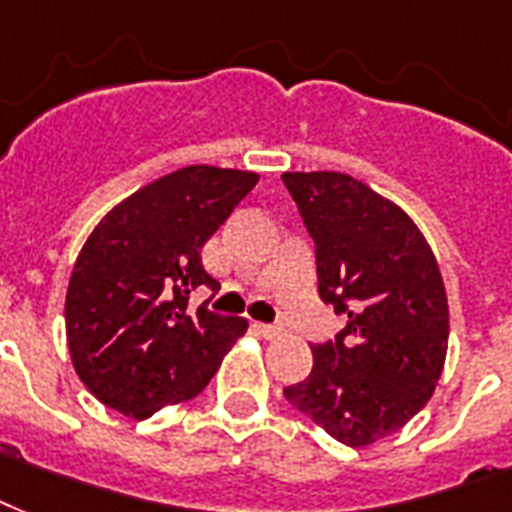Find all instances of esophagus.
Returning a JSON list of instances; mask_svg holds the SVG:
<instances>
[{
    "mask_svg": "<svg viewBox=\"0 0 512 512\" xmlns=\"http://www.w3.org/2000/svg\"><path fill=\"white\" fill-rule=\"evenodd\" d=\"M256 331H259V336H264V339H277V336H283V328L267 326V323H256Z\"/></svg>",
    "mask_w": 512,
    "mask_h": 512,
    "instance_id": "obj_1",
    "label": "esophagus"
}]
</instances>
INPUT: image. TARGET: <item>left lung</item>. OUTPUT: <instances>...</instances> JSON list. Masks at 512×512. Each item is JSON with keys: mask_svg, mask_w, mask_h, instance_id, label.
<instances>
[{"mask_svg": "<svg viewBox=\"0 0 512 512\" xmlns=\"http://www.w3.org/2000/svg\"><path fill=\"white\" fill-rule=\"evenodd\" d=\"M315 240L318 291L347 326L312 344L285 387L296 411L344 446L398 433L433 398L449 350V301L433 248L408 213L336 170L283 173Z\"/></svg>", "mask_w": 512, "mask_h": 512, "instance_id": "obj_1", "label": "left lung"}]
</instances>
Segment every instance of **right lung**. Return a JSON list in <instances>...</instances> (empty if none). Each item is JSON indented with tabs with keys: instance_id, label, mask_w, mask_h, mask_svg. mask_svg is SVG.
Returning a JSON list of instances; mask_svg holds the SVG:
<instances>
[{
	"instance_id": "obj_1",
	"label": "right lung",
	"mask_w": 512,
	"mask_h": 512,
	"mask_svg": "<svg viewBox=\"0 0 512 512\" xmlns=\"http://www.w3.org/2000/svg\"><path fill=\"white\" fill-rule=\"evenodd\" d=\"M259 184L251 170L189 165L117 202L82 245L66 291L74 371L128 419L205 390L248 331L245 318L189 312V293L219 288L202 245Z\"/></svg>"
}]
</instances>
